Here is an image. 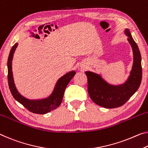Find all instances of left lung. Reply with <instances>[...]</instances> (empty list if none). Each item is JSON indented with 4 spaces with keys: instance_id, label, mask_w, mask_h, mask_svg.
<instances>
[{
    "instance_id": "8db88e82",
    "label": "left lung",
    "mask_w": 148,
    "mask_h": 148,
    "mask_svg": "<svg viewBox=\"0 0 148 148\" xmlns=\"http://www.w3.org/2000/svg\"><path fill=\"white\" fill-rule=\"evenodd\" d=\"M125 34L133 51L134 62L130 75L127 81L120 86H112L107 83L100 75L91 72H86L88 77V91L93 102L107 109L123 105L134 94L140 86L142 78L141 55L137 44L134 40L129 29Z\"/></svg>"
}]
</instances>
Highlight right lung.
<instances>
[{
	"label": "right lung",
	"mask_w": 148,
	"mask_h": 148,
	"mask_svg": "<svg viewBox=\"0 0 148 148\" xmlns=\"http://www.w3.org/2000/svg\"><path fill=\"white\" fill-rule=\"evenodd\" d=\"M17 47L18 43H16L12 47L8 58V82L12 95L16 101H18L30 112L41 114L47 113L57 108L61 103L65 89L76 74V72L73 70V71L68 72L60 79H58L52 94L49 97L40 100L27 99L20 95L18 92L13 79L12 71V61L14 53Z\"/></svg>",
	"instance_id": "right-lung-1"
}]
</instances>
